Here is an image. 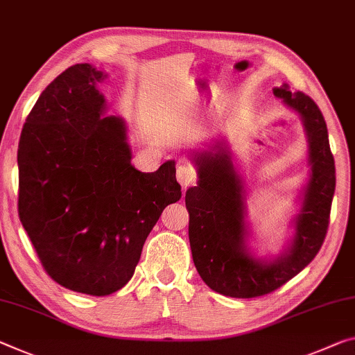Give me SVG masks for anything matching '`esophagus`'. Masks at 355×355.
Wrapping results in <instances>:
<instances>
[{
	"label": "esophagus",
	"mask_w": 355,
	"mask_h": 355,
	"mask_svg": "<svg viewBox=\"0 0 355 355\" xmlns=\"http://www.w3.org/2000/svg\"><path fill=\"white\" fill-rule=\"evenodd\" d=\"M177 180H178V183L182 184V188L187 189L189 184H193V182L196 180L194 168L189 164H180L177 167Z\"/></svg>",
	"instance_id": "1"
}]
</instances>
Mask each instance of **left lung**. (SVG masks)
<instances>
[{
  "mask_svg": "<svg viewBox=\"0 0 355 355\" xmlns=\"http://www.w3.org/2000/svg\"><path fill=\"white\" fill-rule=\"evenodd\" d=\"M273 94L297 112L306 137L308 177L292 218V237L277 256L259 257L250 248L248 183L221 139L191 150L198 187L187 191L189 245L194 266L208 288L234 299H252L278 289L300 273L324 243L335 193V161L319 107L283 83Z\"/></svg>",
  "mask_w": 355,
  "mask_h": 355,
  "instance_id": "obj_1",
  "label": "left lung"
}]
</instances>
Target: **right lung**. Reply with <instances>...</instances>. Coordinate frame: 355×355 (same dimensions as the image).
Returning a JSON list of instances; mask_svg holds the SVG:
<instances>
[{
	"mask_svg": "<svg viewBox=\"0 0 355 355\" xmlns=\"http://www.w3.org/2000/svg\"><path fill=\"white\" fill-rule=\"evenodd\" d=\"M107 78L74 64L44 89L19 142V216L46 272L66 289L109 295L132 278L148 234L180 200L175 161L131 164L128 126L105 115Z\"/></svg>",
	"mask_w": 355,
	"mask_h": 355,
	"instance_id": "add662e5",
	"label": "right lung"
}]
</instances>
